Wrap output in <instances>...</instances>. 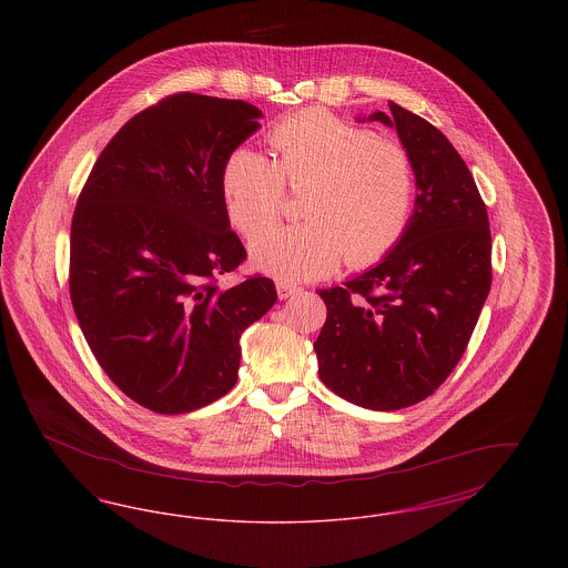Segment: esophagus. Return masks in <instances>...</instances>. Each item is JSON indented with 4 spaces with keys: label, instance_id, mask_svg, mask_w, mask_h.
<instances>
[{
    "label": "esophagus",
    "instance_id": "1",
    "mask_svg": "<svg viewBox=\"0 0 568 568\" xmlns=\"http://www.w3.org/2000/svg\"><path fill=\"white\" fill-rule=\"evenodd\" d=\"M300 292V287L294 283H287V281H276V294L281 300H287V297L294 296Z\"/></svg>",
    "mask_w": 568,
    "mask_h": 568
}]
</instances>
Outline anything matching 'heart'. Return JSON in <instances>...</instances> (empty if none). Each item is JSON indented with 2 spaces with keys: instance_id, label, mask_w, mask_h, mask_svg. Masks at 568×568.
<instances>
[{
  "instance_id": "heart-1",
  "label": "heart",
  "mask_w": 568,
  "mask_h": 568,
  "mask_svg": "<svg viewBox=\"0 0 568 568\" xmlns=\"http://www.w3.org/2000/svg\"><path fill=\"white\" fill-rule=\"evenodd\" d=\"M272 162L236 149L221 170L230 223L251 236L282 210L285 184L310 187L296 226L251 241V260L281 281H313L343 257L364 268L387 255L405 234L415 197V172L405 149L368 128L322 110L302 112L271 132Z\"/></svg>"
}]
</instances>
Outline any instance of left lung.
Listing matches in <instances>:
<instances>
[{
    "label": "left lung",
    "instance_id": "left-lung-1",
    "mask_svg": "<svg viewBox=\"0 0 568 568\" xmlns=\"http://www.w3.org/2000/svg\"><path fill=\"white\" fill-rule=\"evenodd\" d=\"M413 163L417 197L392 253L343 287L320 290V378L353 405L398 410L433 396L466 349L491 285L481 193L454 144L419 114L375 112Z\"/></svg>",
    "mask_w": 568,
    "mask_h": 568
}]
</instances>
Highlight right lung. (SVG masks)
<instances>
[{"instance_id":"add662e5","label":"right lung","mask_w":568,"mask_h":568,"mask_svg":"<svg viewBox=\"0 0 568 568\" xmlns=\"http://www.w3.org/2000/svg\"><path fill=\"white\" fill-rule=\"evenodd\" d=\"M262 112L243 100L174 93L138 112L82 187L70 234V297L110 381L162 415L225 396L241 336L276 302L271 278L219 276L244 260L221 170Z\"/></svg>"}]
</instances>
